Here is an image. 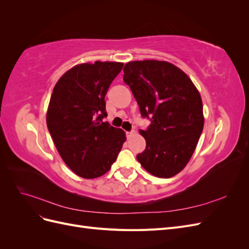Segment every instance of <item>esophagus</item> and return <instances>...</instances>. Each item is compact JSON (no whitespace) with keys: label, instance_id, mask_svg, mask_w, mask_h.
<instances>
[{"label":"esophagus","instance_id":"1","mask_svg":"<svg viewBox=\"0 0 249 249\" xmlns=\"http://www.w3.org/2000/svg\"><path fill=\"white\" fill-rule=\"evenodd\" d=\"M135 134V131H132V132H126V137L127 138H130L132 135H134Z\"/></svg>","mask_w":249,"mask_h":249}]
</instances>
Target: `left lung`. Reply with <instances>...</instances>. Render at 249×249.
Returning a JSON list of instances; mask_svg holds the SVG:
<instances>
[{
  "label": "left lung",
  "mask_w": 249,
  "mask_h": 249,
  "mask_svg": "<svg viewBox=\"0 0 249 249\" xmlns=\"http://www.w3.org/2000/svg\"><path fill=\"white\" fill-rule=\"evenodd\" d=\"M124 72L141 115L152 117L148 129L139 130L146 148L137 160L157 178L175 177L191 159L203 129L200 93L182 70L167 61H131Z\"/></svg>",
  "instance_id": "left-lung-1"
}]
</instances>
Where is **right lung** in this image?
Returning a JSON list of instances; mask_svg holds the SVG:
<instances>
[{
	"label": "right lung",
	"instance_id": "1",
	"mask_svg": "<svg viewBox=\"0 0 249 249\" xmlns=\"http://www.w3.org/2000/svg\"><path fill=\"white\" fill-rule=\"evenodd\" d=\"M122 62L81 63L53 89L47 125L59 155L77 176L95 178L108 172L126 140L125 133L103 123L106 95Z\"/></svg>",
	"mask_w": 249,
	"mask_h": 249
}]
</instances>
